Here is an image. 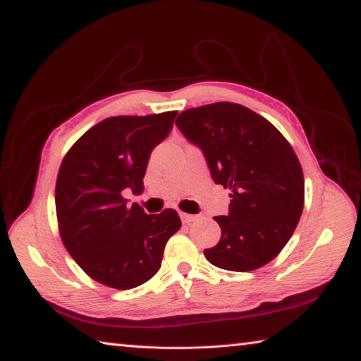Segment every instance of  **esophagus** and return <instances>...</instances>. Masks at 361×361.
I'll list each match as a JSON object with an SVG mask.
<instances>
[{
  "label": "esophagus",
  "mask_w": 361,
  "mask_h": 361,
  "mask_svg": "<svg viewBox=\"0 0 361 361\" xmlns=\"http://www.w3.org/2000/svg\"><path fill=\"white\" fill-rule=\"evenodd\" d=\"M180 217H181V221L185 225H189V224H192V221L197 219L195 216H190V214H186V212H180Z\"/></svg>",
  "instance_id": "1"
}]
</instances>
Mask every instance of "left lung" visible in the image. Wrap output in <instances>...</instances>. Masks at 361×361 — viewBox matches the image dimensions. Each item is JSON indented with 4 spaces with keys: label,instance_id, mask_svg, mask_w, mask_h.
Masks as SVG:
<instances>
[{
    "label": "left lung",
    "instance_id": "1",
    "mask_svg": "<svg viewBox=\"0 0 361 361\" xmlns=\"http://www.w3.org/2000/svg\"><path fill=\"white\" fill-rule=\"evenodd\" d=\"M176 127L203 152L216 185L231 190L228 216L214 217L220 240L204 257L229 271H252L279 255L304 208L296 153L265 118L217 102L178 114Z\"/></svg>",
    "mask_w": 361,
    "mask_h": 361
}]
</instances>
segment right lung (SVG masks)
<instances>
[{
	"label": "right lung",
	"instance_id": "1",
	"mask_svg": "<svg viewBox=\"0 0 361 361\" xmlns=\"http://www.w3.org/2000/svg\"><path fill=\"white\" fill-rule=\"evenodd\" d=\"M176 111L104 119L79 137L57 175L60 237L90 278L128 290L157 274L178 214H145L130 206L126 190L140 195L152 150L173 127Z\"/></svg>",
	"mask_w": 361,
	"mask_h": 361
}]
</instances>
